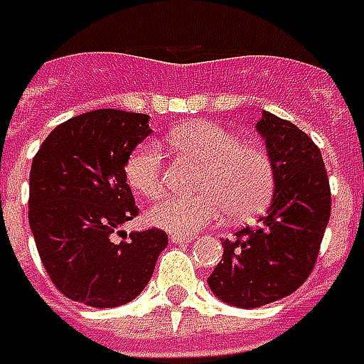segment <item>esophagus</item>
Wrapping results in <instances>:
<instances>
[{
	"instance_id": "esophagus-1",
	"label": "esophagus",
	"mask_w": 364,
	"mask_h": 364,
	"mask_svg": "<svg viewBox=\"0 0 364 364\" xmlns=\"http://www.w3.org/2000/svg\"><path fill=\"white\" fill-rule=\"evenodd\" d=\"M194 239H196V235H182V232H172V235H170V241L176 245L192 243Z\"/></svg>"
}]
</instances>
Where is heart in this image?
Segmentation results:
<instances>
[{"label": "heart", "instance_id": "obj_1", "mask_svg": "<svg viewBox=\"0 0 364 364\" xmlns=\"http://www.w3.org/2000/svg\"><path fill=\"white\" fill-rule=\"evenodd\" d=\"M182 156L203 161L192 196L164 198L151 206V225L176 232H196L225 213L243 220L261 213L275 190V166L265 147L239 137L213 121H190L168 135ZM125 176L135 192L158 198L166 188V161L161 147L147 139L127 156Z\"/></svg>", "mask_w": 364, "mask_h": 364}]
</instances>
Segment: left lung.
Instances as JSON below:
<instances>
[{
	"label": "left lung",
	"mask_w": 364,
	"mask_h": 364,
	"mask_svg": "<svg viewBox=\"0 0 364 364\" xmlns=\"http://www.w3.org/2000/svg\"><path fill=\"white\" fill-rule=\"evenodd\" d=\"M275 166L267 215L223 241V259L208 277L218 298L257 308L294 294L310 277L330 218V182L322 154L294 123L263 113L257 121Z\"/></svg>",
	"instance_id": "1"
}]
</instances>
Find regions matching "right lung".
Wrapping results in <instances>:
<instances>
[{"instance_id": "obj_1", "label": "right lung", "mask_w": 364, "mask_h": 364, "mask_svg": "<svg viewBox=\"0 0 364 364\" xmlns=\"http://www.w3.org/2000/svg\"><path fill=\"white\" fill-rule=\"evenodd\" d=\"M147 119L119 109L82 113L60 123L32 160L30 229L52 284L70 300L92 308L132 301L168 245L161 229L119 231L139 213L125 161L151 132Z\"/></svg>"}]
</instances>
